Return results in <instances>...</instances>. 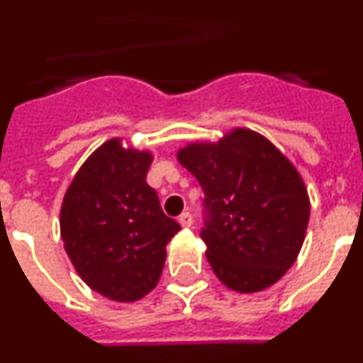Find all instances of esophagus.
<instances>
[{
  "label": "esophagus",
  "mask_w": 363,
  "mask_h": 363,
  "mask_svg": "<svg viewBox=\"0 0 363 363\" xmlns=\"http://www.w3.org/2000/svg\"><path fill=\"white\" fill-rule=\"evenodd\" d=\"M178 221H179V223H182V225H184V227H191V225H192V214L189 213V211H185V213L179 214Z\"/></svg>",
  "instance_id": "esophagus-1"
}]
</instances>
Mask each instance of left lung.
Wrapping results in <instances>:
<instances>
[{"instance_id": "1", "label": "left lung", "mask_w": 363, "mask_h": 363, "mask_svg": "<svg viewBox=\"0 0 363 363\" xmlns=\"http://www.w3.org/2000/svg\"><path fill=\"white\" fill-rule=\"evenodd\" d=\"M178 160L205 194L200 236L220 281L256 293L280 280L300 252L311 211L289 160L247 129L218 143H192Z\"/></svg>"}]
</instances>
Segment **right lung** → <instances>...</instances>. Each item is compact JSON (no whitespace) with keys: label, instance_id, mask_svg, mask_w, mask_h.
I'll use <instances>...</instances> for the list:
<instances>
[{"label":"right lung","instance_id":"add662e5","mask_svg":"<svg viewBox=\"0 0 363 363\" xmlns=\"http://www.w3.org/2000/svg\"><path fill=\"white\" fill-rule=\"evenodd\" d=\"M149 152L99 147L74 176L60 214L65 251L82 280L116 301H134L156 287L165 245L182 227L167 216L145 182Z\"/></svg>","mask_w":363,"mask_h":363}]
</instances>
